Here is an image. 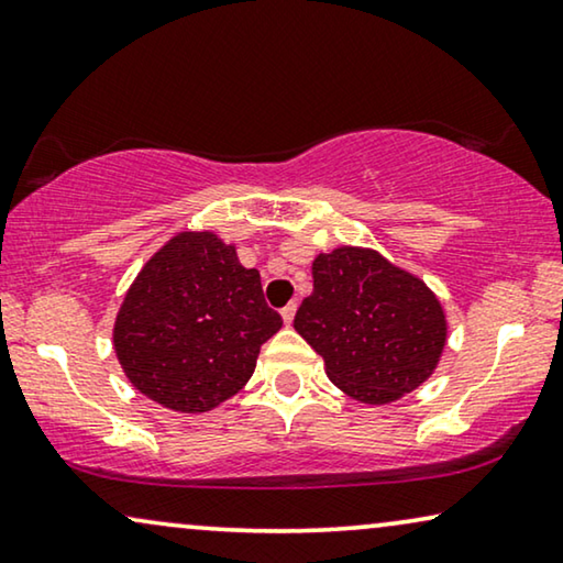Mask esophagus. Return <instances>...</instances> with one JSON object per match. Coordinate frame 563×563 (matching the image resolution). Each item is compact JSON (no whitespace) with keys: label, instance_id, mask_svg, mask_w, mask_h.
<instances>
[{"label":"esophagus","instance_id":"esophagus-1","mask_svg":"<svg viewBox=\"0 0 563 563\" xmlns=\"http://www.w3.org/2000/svg\"><path fill=\"white\" fill-rule=\"evenodd\" d=\"M295 314H297V301H289V305L282 309V317H284V322L291 324V320H295Z\"/></svg>","mask_w":563,"mask_h":563}]
</instances>
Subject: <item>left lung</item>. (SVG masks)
Wrapping results in <instances>:
<instances>
[{"label":"left lung","mask_w":563,"mask_h":563,"mask_svg":"<svg viewBox=\"0 0 563 563\" xmlns=\"http://www.w3.org/2000/svg\"><path fill=\"white\" fill-rule=\"evenodd\" d=\"M314 289L295 330L322 355L328 378L363 404H390L434 373L444 309L427 284L378 251L340 246L312 264Z\"/></svg>","instance_id":"left-lung-1"}]
</instances>
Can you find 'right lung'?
Masks as SVG:
<instances>
[{
	"mask_svg": "<svg viewBox=\"0 0 563 563\" xmlns=\"http://www.w3.org/2000/svg\"><path fill=\"white\" fill-rule=\"evenodd\" d=\"M282 328L262 276L216 233H177L136 276L113 324L126 378L173 411L202 413L246 386Z\"/></svg>",
	"mask_w": 563,
	"mask_h": 563,
	"instance_id": "right-lung-1",
	"label": "right lung"
}]
</instances>
